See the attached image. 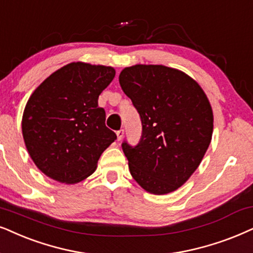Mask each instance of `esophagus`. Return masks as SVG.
<instances>
[{"mask_svg": "<svg viewBox=\"0 0 253 253\" xmlns=\"http://www.w3.org/2000/svg\"><path fill=\"white\" fill-rule=\"evenodd\" d=\"M124 134H125L124 129H120V130H118V132H117V137H118V141H120V140L123 139V137H124Z\"/></svg>", "mask_w": 253, "mask_h": 253, "instance_id": "esophagus-1", "label": "esophagus"}]
</instances>
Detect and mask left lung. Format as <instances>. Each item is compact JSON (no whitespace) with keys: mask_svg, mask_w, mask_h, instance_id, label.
Returning a JSON list of instances; mask_svg holds the SVG:
<instances>
[{"mask_svg":"<svg viewBox=\"0 0 253 253\" xmlns=\"http://www.w3.org/2000/svg\"><path fill=\"white\" fill-rule=\"evenodd\" d=\"M119 83L142 125L136 146L123 142L130 175L150 194L175 191L196 170L211 141V105L191 77L165 65L125 68Z\"/></svg>","mask_w":253,"mask_h":253,"instance_id":"1","label":"left lung"}]
</instances>
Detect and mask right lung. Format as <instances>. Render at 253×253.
Instances as JSON below:
<instances>
[{"label":"right lung","instance_id":"1","mask_svg":"<svg viewBox=\"0 0 253 253\" xmlns=\"http://www.w3.org/2000/svg\"><path fill=\"white\" fill-rule=\"evenodd\" d=\"M114 76L111 66L70 63L29 98L22 133L29 155L46 176L66 184L85 180L117 139L105 125V110L98 106L99 95Z\"/></svg>","mask_w":253,"mask_h":253}]
</instances>
